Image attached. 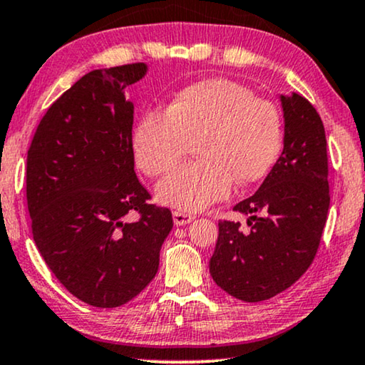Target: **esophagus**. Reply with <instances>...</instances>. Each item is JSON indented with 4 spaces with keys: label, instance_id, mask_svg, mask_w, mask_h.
Masks as SVG:
<instances>
[{
    "label": "esophagus",
    "instance_id": "obj_1",
    "mask_svg": "<svg viewBox=\"0 0 365 365\" xmlns=\"http://www.w3.org/2000/svg\"><path fill=\"white\" fill-rule=\"evenodd\" d=\"M193 215H190V213H185V212H173V222L175 225L180 227V225H187V223L193 222Z\"/></svg>",
    "mask_w": 365,
    "mask_h": 365
}]
</instances>
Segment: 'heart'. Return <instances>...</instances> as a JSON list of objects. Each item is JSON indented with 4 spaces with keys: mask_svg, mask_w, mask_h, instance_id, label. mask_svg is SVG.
<instances>
[{
    "mask_svg": "<svg viewBox=\"0 0 365 365\" xmlns=\"http://www.w3.org/2000/svg\"><path fill=\"white\" fill-rule=\"evenodd\" d=\"M188 143L197 158L163 178L157 198L197 212L223 200L233 182L250 185L269 173L282 145L280 111L244 85L212 78L180 90L162 113L147 111L133 126V158L147 177L170 172Z\"/></svg>",
    "mask_w": 365,
    "mask_h": 365,
    "instance_id": "1",
    "label": "heart"
}]
</instances>
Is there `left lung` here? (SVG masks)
<instances>
[{"label":"left lung","mask_w":365,"mask_h":365,"mask_svg":"<svg viewBox=\"0 0 365 365\" xmlns=\"http://www.w3.org/2000/svg\"><path fill=\"white\" fill-rule=\"evenodd\" d=\"M284 150L254 195L233 207L250 215L218 222L210 275L218 287L244 302H260L287 290L317 254L327 212L329 163L324 123L309 100L280 96Z\"/></svg>","instance_id":"1"}]
</instances>
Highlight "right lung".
<instances>
[{
	"mask_svg": "<svg viewBox=\"0 0 365 365\" xmlns=\"http://www.w3.org/2000/svg\"><path fill=\"white\" fill-rule=\"evenodd\" d=\"M145 73V63L86 73L48 108L28 150L33 239L63 287L93 307H120L147 287L173 227L133 170L123 90Z\"/></svg>",
	"mask_w": 365,
	"mask_h": 365,
	"instance_id": "obj_1",
	"label": "right lung"
}]
</instances>
